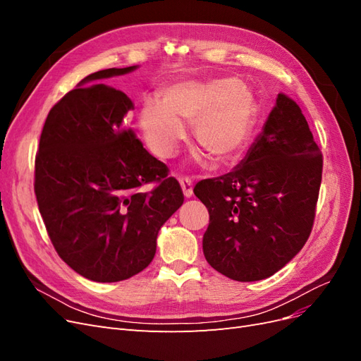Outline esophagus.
Segmentation results:
<instances>
[{
    "mask_svg": "<svg viewBox=\"0 0 361 361\" xmlns=\"http://www.w3.org/2000/svg\"><path fill=\"white\" fill-rule=\"evenodd\" d=\"M179 183H180V188L183 191L185 197L190 199L192 195V182H191V179L190 178H180Z\"/></svg>",
    "mask_w": 361,
    "mask_h": 361,
    "instance_id": "esophagus-1",
    "label": "esophagus"
}]
</instances>
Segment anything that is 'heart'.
Here are the masks:
<instances>
[{
  "instance_id": "obj_1",
  "label": "heart",
  "mask_w": 361,
  "mask_h": 361,
  "mask_svg": "<svg viewBox=\"0 0 361 361\" xmlns=\"http://www.w3.org/2000/svg\"><path fill=\"white\" fill-rule=\"evenodd\" d=\"M161 99H146L138 114L141 134L159 158L176 154L187 137L185 123H192L195 141L216 161L241 154L253 133L255 94L235 78L171 84Z\"/></svg>"
}]
</instances>
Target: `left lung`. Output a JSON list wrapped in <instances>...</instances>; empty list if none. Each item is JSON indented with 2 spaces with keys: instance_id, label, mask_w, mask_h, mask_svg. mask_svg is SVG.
I'll return each instance as SVG.
<instances>
[{
  "instance_id": "1",
  "label": "left lung",
  "mask_w": 361,
  "mask_h": 361,
  "mask_svg": "<svg viewBox=\"0 0 361 361\" xmlns=\"http://www.w3.org/2000/svg\"><path fill=\"white\" fill-rule=\"evenodd\" d=\"M322 179V154L298 104L279 93L245 158L194 194L209 211L203 253L236 281L276 274L309 239Z\"/></svg>"
}]
</instances>
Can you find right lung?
<instances>
[{
    "instance_id": "add662e5",
    "label": "right lung",
    "mask_w": 361,
    "mask_h": 361,
    "mask_svg": "<svg viewBox=\"0 0 361 361\" xmlns=\"http://www.w3.org/2000/svg\"><path fill=\"white\" fill-rule=\"evenodd\" d=\"M85 76L51 108L36 155L35 192L51 243L80 276L113 283L143 271L157 253L159 228L183 203L179 182L128 126L134 102ZM93 82L92 86H87ZM157 181L152 192L140 190Z\"/></svg>"
}]
</instances>
